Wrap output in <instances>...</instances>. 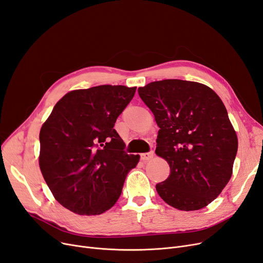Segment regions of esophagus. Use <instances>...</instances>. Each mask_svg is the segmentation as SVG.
Listing matches in <instances>:
<instances>
[{"label":"esophagus","instance_id":"34e87169","mask_svg":"<svg viewBox=\"0 0 263 263\" xmlns=\"http://www.w3.org/2000/svg\"><path fill=\"white\" fill-rule=\"evenodd\" d=\"M155 156V153L153 151L148 152V153H144V154H141V160H143V161H148V160L153 159Z\"/></svg>","mask_w":263,"mask_h":263}]
</instances>
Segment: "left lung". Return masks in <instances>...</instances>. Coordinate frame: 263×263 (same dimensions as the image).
<instances>
[{
  "mask_svg": "<svg viewBox=\"0 0 263 263\" xmlns=\"http://www.w3.org/2000/svg\"><path fill=\"white\" fill-rule=\"evenodd\" d=\"M139 95L160 128L156 154L171 168L158 195L180 211L205 208L229 182L237 152L222 101L210 87L180 79L151 83Z\"/></svg>",
  "mask_w": 263,
  "mask_h": 263,
  "instance_id": "obj_1",
  "label": "left lung"
}]
</instances>
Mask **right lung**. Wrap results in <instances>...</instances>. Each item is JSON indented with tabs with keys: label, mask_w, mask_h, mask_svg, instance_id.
Masks as SVG:
<instances>
[{
	"label": "right lung",
	"mask_w": 263,
	"mask_h": 263,
	"mask_svg": "<svg viewBox=\"0 0 263 263\" xmlns=\"http://www.w3.org/2000/svg\"><path fill=\"white\" fill-rule=\"evenodd\" d=\"M136 88L103 85L66 93L40 132V167L53 197L79 215H100L121 195L139 155H128L114 125Z\"/></svg>",
	"instance_id": "obj_1"
}]
</instances>
